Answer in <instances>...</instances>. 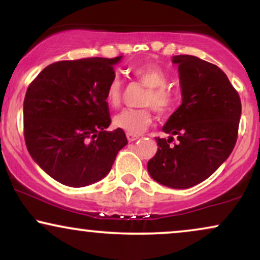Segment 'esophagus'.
<instances>
[{
	"label": "esophagus",
	"instance_id": "obj_1",
	"mask_svg": "<svg viewBox=\"0 0 260 260\" xmlns=\"http://www.w3.org/2000/svg\"><path fill=\"white\" fill-rule=\"evenodd\" d=\"M138 138H139V136H137V134L127 133V139H128V142H134V140H137Z\"/></svg>",
	"mask_w": 260,
	"mask_h": 260
}]
</instances>
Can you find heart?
<instances>
[{"label":"heart","mask_w":260,"mask_h":260,"mask_svg":"<svg viewBox=\"0 0 260 260\" xmlns=\"http://www.w3.org/2000/svg\"><path fill=\"white\" fill-rule=\"evenodd\" d=\"M131 73L140 84L147 86L143 92L140 105L149 106L136 110H123L113 117V126L131 134H140L151 124V109L160 115H169L177 105V94L168 83V73L159 64L142 63L131 68ZM123 99V83L118 76H113L107 84L105 101L107 106L116 109Z\"/></svg>","instance_id":"obj_1"}]
</instances>
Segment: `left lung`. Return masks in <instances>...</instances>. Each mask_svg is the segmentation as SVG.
<instances>
[{"label":"left lung","instance_id":"8db88e82","mask_svg":"<svg viewBox=\"0 0 260 260\" xmlns=\"http://www.w3.org/2000/svg\"><path fill=\"white\" fill-rule=\"evenodd\" d=\"M182 104L162 127L170 138H155L157 151L148 171L159 183L186 189L207 180L234 150L241 118V99L215 64L177 55ZM179 142L174 146L173 136Z\"/></svg>","mask_w":260,"mask_h":260}]
</instances>
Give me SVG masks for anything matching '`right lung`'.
<instances>
[{
  "mask_svg": "<svg viewBox=\"0 0 260 260\" xmlns=\"http://www.w3.org/2000/svg\"><path fill=\"white\" fill-rule=\"evenodd\" d=\"M122 58L58 61L44 68L26 89L23 116L26 149L53 180L84 187L109 174L127 145L111 123L105 101L113 66Z\"/></svg>",
  "mask_w": 260,
  "mask_h": 260,
  "instance_id": "1",
  "label": "right lung"
}]
</instances>
